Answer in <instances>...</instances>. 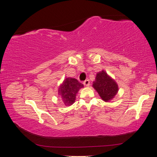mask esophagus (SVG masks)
Segmentation results:
<instances>
[{
    "instance_id": "1",
    "label": "esophagus",
    "mask_w": 157,
    "mask_h": 157,
    "mask_svg": "<svg viewBox=\"0 0 157 157\" xmlns=\"http://www.w3.org/2000/svg\"><path fill=\"white\" fill-rule=\"evenodd\" d=\"M83 84H84V85H85V86H88L89 85H90V80H89L88 79L85 80L83 82Z\"/></svg>"
}]
</instances>
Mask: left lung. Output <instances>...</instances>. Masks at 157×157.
<instances>
[{"label":"left lung","instance_id":"obj_1","mask_svg":"<svg viewBox=\"0 0 157 157\" xmlns=\"http://www.w3.org/2000/svg\"><path fill=\"white\" fill-rule=\"evenodd\" d=\"M93 87L105 101L111 100L118 90V85L115 80L109 77L104 71L97 73Z\"/></svg>","mask_w":157,"mask_h":157}]
</instances>
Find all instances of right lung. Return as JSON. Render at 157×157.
Returning <instances> with one entry per match:
<instances>
[{
	"label": "right lung",
	"instance_id": "1",
	"mask_svg": "<svg viewBox=\"0 0 157 157\" xmlns=\"http://www.w3.org/2000/svg\"><path fill=\"white\" fill-rule=\"evenodd\" d=\"M84 87L77 79L67 78L59 88V94L66 106L71 105L75 102L78 90Z\"/></svg>",
	"mask_w": 157,
	"mask_h": 157
}]
</instances>
